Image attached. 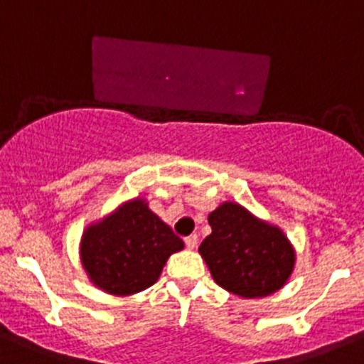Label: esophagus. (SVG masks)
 I'll return each mask as SVG.
<instances>
[{"instance_id": "1", "label": "esophagus", "mask_w": 364, "mask_h": 364, "mask_svg": "<svg viewBox=\"0 0 364 364\" xmlns=\"http://www.w3.org/2000/svg\"><path fill=\"white\" fill-rule=\"evenodd\" d=\"M185 244H186V247L193 250V247L198 246V235H196V233H192V235L185 237Z\"/></svg>"}]
</instances>
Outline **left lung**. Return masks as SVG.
Segmentation results:
<instances>
[{"label":"left lung","instance_id":"obj_1","mask_svg":"<svg viewBox=\"0 0 364 364\" xmlns=\"http://www.w3.org/2000/svg\"><path fill=\"white\" fill-rule=\"evenodd\" d=\"M208 223L212 233L199 253L220 287L242 298H259L287 282L294 251L280 230L255 219L235 203L213 210Z\"/></svg>","mask_w":364,"mask_h":364}]
</instances>
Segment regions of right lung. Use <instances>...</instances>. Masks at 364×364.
Returning a JSON list of instances; mask_svg holds the SVG:
<instances>
[{
  "mask_svg": "<svg viewBox=\"0 0 364 364\" xmlns=\"http://www.w3.org/2000/svg\"><path fill=\"white\" fill-rule=\"evenodd\" d=\"M179 250L183 240L136 199L90 226L80 255L97 287L109 294H134L151 287L166 259Z\"/></svg>",
  "mask_w": 364,
  "mask_h": 364,
  "instance_id": "obj_1",
  "label": "right lung"
}]
</instances>
